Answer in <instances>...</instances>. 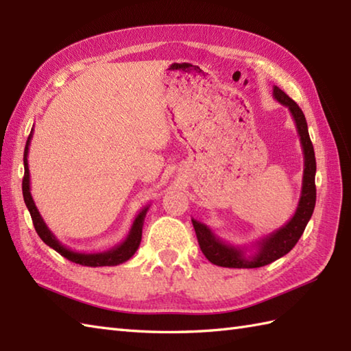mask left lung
Segmentation results:
<instances>
[{
    "label": "left lung",
    "instance_id": "left-lung-1",
    "mask_svg": "<svg viewBox=\"0 0 351 351\" xmlns=\"http://www.w3.org/2000/svg\"><path fill=\"white\" fill-rule=\"evenodd\" d=\"M273 96L276 101H279L282 106H285L289 110L291 116L294 119L297 132L300 136L304 166L299 205H297L295 213L289 221H287L278 230H274V232L263 237L252 245L255 252H252L250 255H245V252H247L245 247H238V245L225 243L213 232L210 226L191 219L200 250H202L206 259L215 265L228 268H258L274 263L276 259L287 255L300 240L303 230L311 220L312 213H314L317 199V162L314 146H312V141L309 138L306 119H304L302 108L285 92H282L278 86L273 87Z\"/></svg>",
    "mask_w": 351,
    "mask_h": 351
}]
</instances>
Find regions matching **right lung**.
<instances>
[{
	"label": "right lung",
	"instance_id": "add662e5",
	"mask_svg": "<svg viewBox=\"0 0 351 351\" xmlns=\"http://www.w3.org/2000/svg\"><path fill=\"white\" fill-rule=\"evenodd\" d=\"M32 137H33V130L29 132L27 145H25V151H24V180H22V195H24V202L28 208L29 215H32L33 225L37 235L42 238V241L49 245L51 249H54L56 252L60 253L62 256H64L66 259L72 261V263L80 264V265H87V267H113V265H119L128 261L134 253L137 252L140 241H141V230H143V223H145V217L146 213L149 210V205L145 206L141 210L137 217L134 219L132 226L130 229L128 235H126L125 240L111 247L110 250L106 252H98V253H81V252H75L71 250L69 247H66L60 241L57 240L56 235L51 232L49 228L47 226V223L43 221L42 215L37 210V206L33 200L32 191H29V169H28V149H29V143H32Z\"/></svg>",
	"mask_w": 351,
	"mask_h": 351
}]
</instances>
